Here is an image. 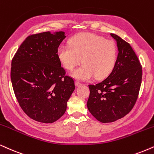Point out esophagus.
I'll use <instances>...</instances> for the list:
<instances>
[{
	"instance_id": "esophagus-1",
	"label": "esophagus",
	"mask_w": 154,
	"mask_h": 154,
	"mask_svg": "<svg viewBox=\"0 0 154 154\" xmlns=\"http://www.w3.org/2000/svg\"><path fill=\"white\" fill-rule=\"evenodd\" d=\"M75 85H76V87H79V86H81V85H82V83L79 82V81H76Z\"/></svg>"
}]
</instances>
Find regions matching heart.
<instances>
[{"mask_svg":"<svg viewBox=\"0 0 154 154\" xmlns=\"http://www.w3.org/2000/svg\"><path fill=\"white\" fill-rule=\"evenodd\" d=\"M69 45L59 47L57 54L63 66L72 71L81 62L82 66L72 74L79 80L106 77L113 69L117 60L116 44L111 40L92 33H83L73 36Z\"/></svg>","mask_w":154,"mask_h":154,"instance_id":"b5f03b06","label":"heart"}]
</instances>
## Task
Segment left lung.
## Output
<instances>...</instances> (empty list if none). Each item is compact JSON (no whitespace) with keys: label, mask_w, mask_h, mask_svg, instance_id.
Segmentation results:
<instances>
[{"label":"left lung","mask_w":154,"mask_h":154,"mask_svg":"<svg viewBox=\"0 0 154 154\" xmlns=\"http://www.w3.org/2000/svg\"><path fill=\"white\" fill-rule=\"evenodd\" d=\"M117 42L118 54L112 71L104 80L89 85L87 106L101 123L123 118L132 110L141 85L142 66L132 47L120 36L110 34Z\"/></svg>","instance_id":"left-lung-1"}]
</instances>
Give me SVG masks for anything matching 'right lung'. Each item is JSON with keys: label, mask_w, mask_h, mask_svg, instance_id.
Listing matches in <instances>:
<instances>
[{"label": "right lung", "mask_w": 154, "mask_h": 154, "mask_svg": "<svg viewBox=\"0 0 154 154\" xmlns=\"http://www.w3.org/2000/svg\"><path fill=\"white\" fill-rule=\"evenodd\" d=\"M64 31L31 34L23 41L11 62V79L16 99L31 119L52 123L66 110L75 90L74 79L65 75L57 51Z\"/></svg>", "instance_id": "add662e5"}]
</instances>
